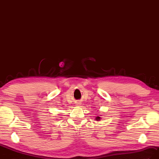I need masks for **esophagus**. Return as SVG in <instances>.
Masks as SVG:
<instances>
[{
	"label": "esophagus",
	"mask_w": 159,
	"mask_h": 159,
	"mask_svg": "<svg viewBox=\"0 0 159 159\" xmlns=\"http://www.w3.org/2000/svg\"><path fill=\"white\" fill-rule=\"evenodd\" d=\"M79 104V102H78V104Z\"/></svg>",
	"instance_id": "34e87169"
}]
</instances>
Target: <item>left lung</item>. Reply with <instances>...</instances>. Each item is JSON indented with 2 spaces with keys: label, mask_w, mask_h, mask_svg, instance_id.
<instances>
[{
  "label": "left lung",
  "mask_w": 159,
  "mask_h": 159,
  "mask_svg": "<svg viewBox=\"0 0 159 159\" xmlns=\"http://www.w3.org/2000/svg\"><path fill=\"white\" fill-rule=\"evenodd\" d=\"M96 121L100 120V117H96Z\"/></svg>",
  "instance_id": "1"
}]
</instances>
